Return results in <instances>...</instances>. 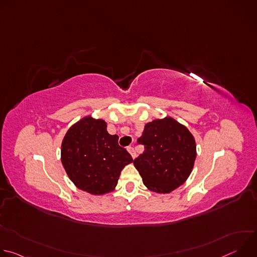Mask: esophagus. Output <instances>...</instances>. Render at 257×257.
I'll list each match as a JSON object with an SVG mask.
<instances>
[{"mask_svg":"<svg viewBox=\"0 0 257 257\" xmlns=\"http://www.w3.org/2000/svg\"><path fill=\"white\" fill-rule=\"evenodd\" d=\"M127 151H128V153L131 155V157H132L133 159L136 157V154H135L134 149L132 148V146H129V148H127Z\"/></svg>","mask_w":257,"mask_h":257,"instance_id":"obj_1","label":"esophagus"}]
</instances>
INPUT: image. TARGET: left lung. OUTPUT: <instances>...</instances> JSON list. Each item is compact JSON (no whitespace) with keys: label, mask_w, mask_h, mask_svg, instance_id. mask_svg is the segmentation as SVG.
Masks as SVG:
<instances>
[{"label":"left lung","mask_w":257,"mask_h":257,"mask_svg":"<svg viewBox=\"0 0 257 257\" xmlns=\"http://www.w3.org/2000/svg\"><path fill=\"white\" fill-rule=\"evenodd\" d=\"M137 142L144 145V152L133 164L151 191L170 193L188 179L196 144L184 125L171 117L154 120L144 126Z\"/></svg>","instance_id":"8db88e82"}]
</instances>
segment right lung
<instances>
[{"mask_svg": "<svg viewBox=\"0 0 257 257\" xmlns=\"http://www.w3.org/2000/svg\"><path fill=\"white\" fill-rule=\"evenodd\" d=\"M118 139L107 133L103 120L91 116L69 128L62 141L61 161L77 188L93 195L115 189L121 171L133 162Z\"/></svg>", "mask_w": 257, "mask_h": 257, "instance_id": "1", "label": "right lung"}]
</instances>
